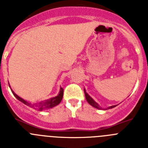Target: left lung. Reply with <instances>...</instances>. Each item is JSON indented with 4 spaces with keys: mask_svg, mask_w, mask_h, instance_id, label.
Masks as SVG:
<instances>
[{
    "mask_svg": "<svg viewBox=\"0 0 148 148\" xmlns=\"http://www.w3.org/2000/svg\"><path fill=\"white\" fill-rule=\"evenodd\" d=\"M84 94H85V97H86V99H87V102H88L89 104H90V105L92 106V107H94V108H97V109H101V108L100 107V106H99V104H97V103L95 102V101H94L93 99H92V98L90 97V95H89L88 94H87V92H86L85 89H84ZM116 106H117V105L111 106V107H109V108H108V109H112V108H115V107H116Z\"/></svg>",
    "mask_w": 148,
    "mask_h": 148,
    "instance_id": "1",
    "label": "left lung"
}]
</instances>
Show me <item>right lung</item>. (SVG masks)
I'll use <instances>...</instances> for the list:
<instances>
[{
  "mask_svg": "<svg viewBox=\"0 0 148 148\" xmlns=\"http://www.w3.org/2000/svg\"><path fill=\"white\" fill-rule=\"evenodd\" d=\"M9 85H10V84H9ZM12 92L13 95H15V98H16L17 99H18V100L20 101H21V102L23 103L24 104L29 106L30 108H34L35 110H37L42 111L54 108L56 105H58V104H60V102H61V100H62L63 99L64 89H63L62 87H61L59 93H58V95H57V96H56V97L51 98V99H47V100L43 101H40V102L38 103V104H31V103L28 102L27 101L24 100V99H23L22 98L19 97L18 95H16L15 92H13L12 90Z\"/></svg>",
  "mask_w": 148,
  "mask_h": 148,
  "instance_id": "add662e5",
  "label": "right lung"
}]
</instances>
